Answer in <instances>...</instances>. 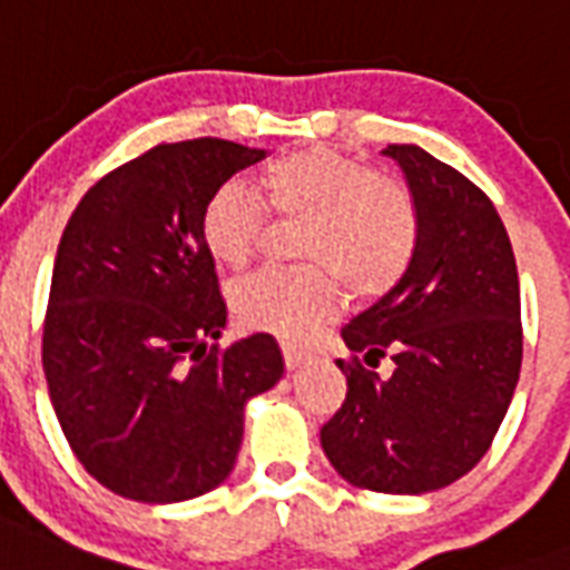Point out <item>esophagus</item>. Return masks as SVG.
<instances>
[{
  "mask_svg": "<svg viewBox=\"0 0 570 570\" xmlns=\"http://www.w3.org/2000/svg\"><path fill=\"white\" fill-rule=\"evenodd\" d=\"M284 361H286V370H298L302 364H307L311 361V352L302 346H295V343H284Z\"/></svg>",
  "mask_w": 570,
  "mask_h": 570,
  "instance_id": "obj_1",
  "label": "esophagus"
}]
</instances>
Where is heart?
I'll list each match as a JSON object with an SVG mask.
<instances>
[{
  "mask_svg": "<svg viewBox=\"0 0 570 570\" xmlns=\"http://www.w3.org/2000/svg\"><path fill=\"white\" fill-rule=\"evenodd\" d=\"M259 186L281 215H304L298 254L313 263L245 277L233 289L245 328L302 340L337 313L343 284L373 298L405 275L416 213L396 180L328 147H304L268 163ZM200 230L222 266H248L263 233L259 197L245 183H224L206 200Z\"/></svg>",
  "mask_w": 570,
  "mask_h": 570,
  "instance_id": "heart-1",
  "label": "heart"
}]
</instances>
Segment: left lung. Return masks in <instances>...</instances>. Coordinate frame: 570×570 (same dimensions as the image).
Here are the masks:
<instances>
[{
  "mask_svg": "<svg viewBox=\"0 0 570 570\" xmlns=\"http://www.w3.org/2000/svg\"><path fill=\"white\" fill-rule=\"evenodd\" d=\"M416 213L405 275L340 334L355 352L346 402L322 425L340 476L379 494H429L485 455L518 387L521 289L512 242L485 191L416 145L381 150ZM384 354L390 380L363 370Z\"/></svg>",
  "mask_w": 570,
  "mask_h": 570,
  "instance_id": "obj_1",
  "label": "left lung"
}]
</instances>
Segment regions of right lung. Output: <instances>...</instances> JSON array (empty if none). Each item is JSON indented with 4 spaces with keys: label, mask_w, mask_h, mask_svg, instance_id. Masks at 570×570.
Here are the masks:
<instances>
[{
    "label": "right lung",
    "mask_w": 570,
    "mask_h": 570,
    "mask_svg": "<svg viewBox=\"0 0 570 570\" xmlns=\"http://www.w3.org/2000/svg\"><path fill=\"white\" fill-rule=\"evenodd\" d=\"M266 150L159 145L94 183L58 242L43 373L70 450L100 485L183 503L230 476L245 405L284 375L275 337L213 346L227 325L200 218Z\"/></svg>",
    "instance_id": "obj_1"
}]
</instances>
